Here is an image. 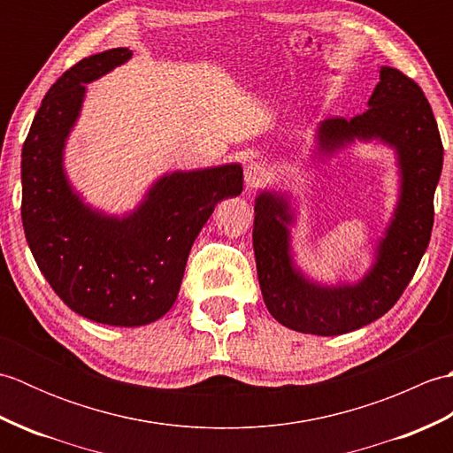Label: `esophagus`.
Masks as SVG:
<instances>
[{
    "instance_id": "34e87169",
    "label": "esophagus",
    "mask_w": 453,
    "mask_h": 453,
    "mask_svg": "<svg viewBox=\"0 0 453 453\" xmlns=\"http://www.w3.org/2000/svg\"><path fill=\"white\" fill-rule=\"evenodd\" d=\"M271 177V171L265 165L263 161H251L247 163L245 167V185L247 188H257L265 185V182Z\"/></svg>"
}]
</instances>
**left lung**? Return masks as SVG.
I'll return each mask as SVG.
<instances>
[{
  "mask_svg": "<svg viewBox=\"0 0 453 453\" xmlns=\"http://www.w3.org/2000/svg\"><path fill=\"white\" fill-rule=\"evenodd\" d=\"M368 107L350 120L336 117L319 127V146L325 151H334L354 138H380L397 150L399 204L364 280L339 288L305 280L290 257L288 202L273 192L257 198L253 249L258 284L271 315L297 333L344 334L380 319L405 292L430 242L434 190L444 161L430 103L415 80L386 65Z\"/></svg>",
  "mask_w": 453,
  "mask_h": 453,
  "instance_id": "left-lung-1",
  "label": "left lung"
}]
</instances>
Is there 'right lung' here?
<instances>
[{
	"label": "right lung",
	"instance_id": "right-lung-1",
	"mask_svg": "<svg viewBox=\"0 0 453 453\" xmlns=\"http://www.w3.org/2000/svg\"><path fill=\"white\" fill-rule=\"evenodd\" d=\"M128 48L83 58L60 75L23 143L21 218L27 243L60 300L103 325L140 326L177 300L190 247L219 200L242 195V165L171 173L128 218L93 211L67 185L62 151L85 85L124 64Z\"/></svg>",
	"mask_w": 453,
	"mask_h": 453
}]
</instances>
